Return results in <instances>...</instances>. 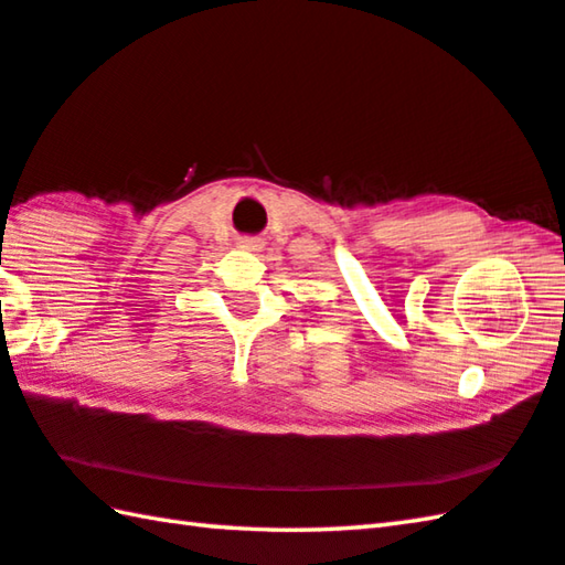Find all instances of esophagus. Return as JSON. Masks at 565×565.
I'll return each instance as SVG.
<instances>
[{
	"label": "esophagus",
	"mask_w": 565,
	"mask_h": 565,
	"mask_svg": "<svg viewBox=\"0 0 565 565\" xmlns=\"http://www.w3.org/2000/svg\"><path fill=\"white\" fill-rule=\"evenodd\" d=\"M239 245L245 247V249H257V247H259V245H257V239H252V237H245V239L239 242Z\"/></svg>",
	"instance_id": "esophagus-1"
}]
</instances>
